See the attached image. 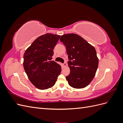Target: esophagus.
Segmentation results:
<instances>
[{"instance_id": "1", "label": "esophagus", "mask_w": 123, "mask_h": 123, "mask_svg": "<svg viewBox=\"0 0 123 123\" xmlns=\"http://www.w3.org/2000/svg\"><path fill=\"white\" fill-rule=\"evenodd\" d=\"M62 65H63V66H64V67L66 66H67V63H66V62H64V64H62Z\"/></svg>"}]
</instances>
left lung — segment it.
Returning a JSON list of instances; mask_svg holds the SVG:
<instances>
[{"mask_svg":"<svg viewBox=\"0 0 123 123\" xmlns=\"http://www.w3.org/2000/svg\"><path fill=\"white\" fill-rule=\"evenodd\" d=\"M60 40L66 46L68 55L70 73L66 79L69 85L76 89L86 87L93 79L98 68L94 47L73 33L61 36Z\"/></svg>","mask_w":123,"mask_h":123,"instance_id":"obj_1","label":"left lung"}]
</instances>
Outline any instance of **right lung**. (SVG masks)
<instances>
[{"mask_svg":"<svg viewBox=\"0 0 123 123\" xmlns=\"http://www.w3.org/2000/svg\"><path fill=\"white\" fill-rule=\"evenodd\" d=\"M60 35L50 33L36 39L24 55V67L31 82L40 90L53 87L60 75V65L52 61Z\"/></svg>","mask_w":123,"mask_h":123,"instance_id":"add662e5","label":"right lung"}]
</instances>
